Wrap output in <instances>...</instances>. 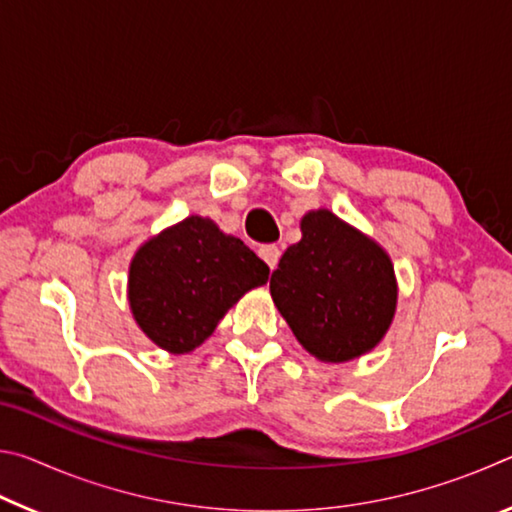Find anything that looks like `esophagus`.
<instances>
[{"mask_svg": "<svg viewBox=\"0 0 512 512\" xmlns=\"http://www.w3.org/2000/svg\"><path fill=\"white\" fill-rule=\"evenodd\" d=\"M257 253H259V257H262L264 262L268 264V268H271V271H273V268L277 266V262H280V248H277L275 244L259 246Z\"/></svg>", "mask_w": 512, "mask_h": 512, "instance_id": "esophagus-1", "label": "esophagus"}]
</instances>
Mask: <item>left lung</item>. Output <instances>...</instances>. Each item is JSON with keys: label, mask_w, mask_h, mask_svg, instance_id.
<instances>
[{"label": "left lung", "mask_w": 512, "mask_h": 512, "mask_svg": "<svg viewBox=\"0 0 512 512\" xmlns=\"http://www.w3.org/2000/svg\"><path fill=\"white\" fill-rule=\"evenodd\" d=\"M302 239L271 275V296L302 348L343 363L384 339L397 307L393 262L377 241L329 210L307 212Z\"/></svg>", "instance_id": "obj_1"}]
</instances>
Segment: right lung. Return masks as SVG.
Listing matches in <instances>:
<instances>
[{
  "instance_id": "obj_1",
  "label": "right lung",
  "mask_w": 512,
  "mask_h": 512,
  "mask_svg": "<svg viewBox=\"0 0 512 512\" xmlns=\"http://www.w3.org/2000/svg\"><path fill=\"white\" fill-rule=\"evenodd\" d=\"M268 266L212 219L187 216L137 250L128 302L142 332L171 354L198 348L246 291L262 287Z\"/></svg>"
}]
</instances>
